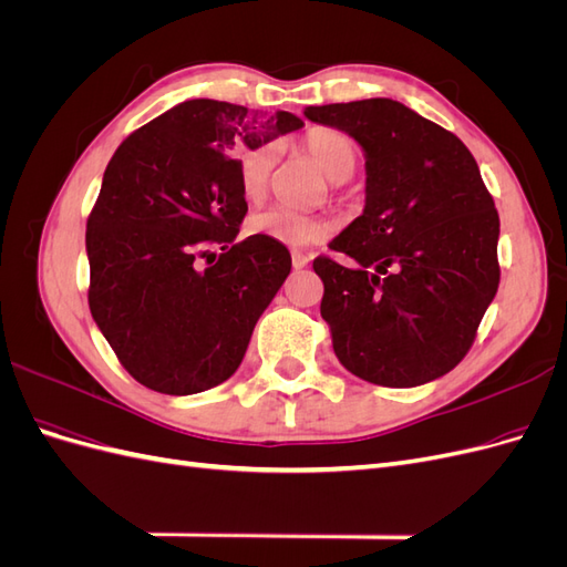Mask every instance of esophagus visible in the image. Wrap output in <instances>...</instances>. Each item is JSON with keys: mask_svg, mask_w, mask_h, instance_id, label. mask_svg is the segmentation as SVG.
<instances>
[{"mask_svg": "<svg viewBox=\"0 0 567 567\" xmlns=\"http://www.w3.org/2000/svg\"><path fill=\"white\" fill-rule=\"evenodd\" d=\"M307 262H310V257H307L305 252H293V267H296V269L307 267Z\"/></svg>", "mask_w": 567, "mask_h": 567, "instance_id": "esophagus-1", "label": "esophagus"}]
</instances>
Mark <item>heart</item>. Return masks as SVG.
I'll return each instance as SVG.
<instances>
[{
	"label": "heart",
	"mask_w": 567,
	"mask_h": 567,
	"mask_svg": "<svg viewBox=\"0 0 567 567\" xmlns=\"http://www.w3.org/2000/svg\"><path fill=\"white\" fill-rule=\"evenodd\" d=\"M302 151L333 184L348 182L359 163L357 144L346 132L331 127H312L302 136ZM274 165H277V146L265 144L246 151L238 158V188L248 203H260L267 192ZM336 229L333 219L300 215L286 208H267L250 215L248 234L265 236L288 248H305L329 238Z\"/></svg>",
	"instance_id": "obj_1"
}]
</instances>
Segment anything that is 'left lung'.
I'll list each match as a JSON object with an SVG mask.
<instances>
[{"label":"left lung","instance_id":"obj_1","mask_svg":"<svg viewBox=\"0 0 567 567\" xmlns=\"http://www.w3.org/2000/svg\"><path fill=\"white\" fill-rule=\"evenodd\" d=\"M367 156V205L319 255L321 317L350 373L414 388L471 350L499 288V213L456 134L392 99L307 106Z\"/></svg>","mask_w":567,"mask_h":567}]
</instances>
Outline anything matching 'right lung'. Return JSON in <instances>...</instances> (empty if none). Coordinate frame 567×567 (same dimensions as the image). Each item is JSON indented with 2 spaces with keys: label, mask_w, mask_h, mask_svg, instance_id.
Returning a JSON list of instances; mask_svg holds the SVG:
<instances>
[{
  "label": "right lung",
  "mask_w": 567,
  "mask_h": 567,
  "mask_svg": "<svg viewBox=\"0 0 567 567\" xmlns=\"http://www.w3.org/2000/svg\"><path fill=\"white\" fill-rule=\"evenodd\" d=\"M300 127L286 111L192 99L113 153L87 219L90 310L134 381L194 394L241 364L290 252L265 236L236 244L248 213L236 148Z\"/></svg>",
  "instance_id": "obj_1"
}]
</instances>
